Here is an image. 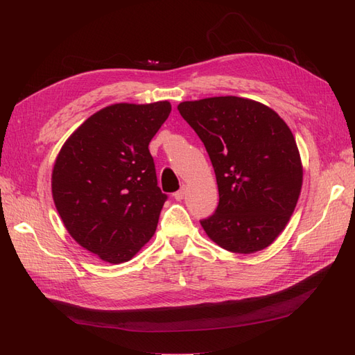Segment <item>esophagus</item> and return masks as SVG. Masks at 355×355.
I'll list each match as a JSON object with an SVG mask.
<instances>
[{
    "label": "esophagus",
    "mask_w": 355,
    "mask_h": 355,
    "mask_svg": "<svg viewBox=\"0 0 355 355\" xmlns=\"http://www.w3.org/2000/svg\"><path fill=\"white\" fill-rule=\"evenodd\" d=\"M185 192H187V187L184 185V187H182L178 192H175V200H176V201L184 200V197H185Z\"/></svg>",
    "instance_id": "esophagus-1"
}]
</instances>
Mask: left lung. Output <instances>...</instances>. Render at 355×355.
Segmentation results:
<instances>
[{
  "label": "left lung",
  "mask_w": 355,
  "mask_h": 355,
  "mask_svg": "<svg viewBox=\"0 0 355 355\" xmlns=\"http://www.w3.org/2000/svg\"><path fill=\"white\" fill-rule=\"evenodd\" d=\"M178 110L206 146L219 204L201 227L232 253H254L284 230L302 188V163L288 125L250 99L219 96Z\"/></svg>",
  "instance_id": "1"
}]
</instances>
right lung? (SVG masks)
<instances>
[{
    "label": "right lung",
    "mask_w": 355,
    "mask_h": 355,
    "mask_svg": "<svg viewBox=\"0 0 355 355\" xmlns=\"http://www.w3.org/2000/svg\"><path fill=\"white\" fill-rule=\"evenodd\" d=\"M170 111L167 101L106 106L69 136L56 158L51 192L63 225L105 262L130 261L157 230L167 196L148 145Z\"/></svg>",
    "instance_id": "add662e5"
}]
</instances>
